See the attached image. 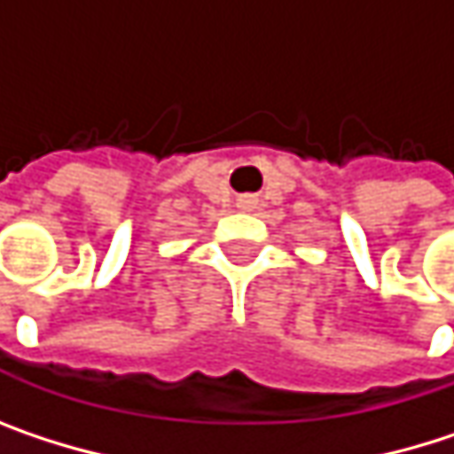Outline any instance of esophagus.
I'll return each mask as SVG.
<instances>
[{
    "label": "esophagus",
    "instance_id": "1",
    "mask_svg": "<svg viewBox=\"0 0 454 454\" xmlns=\"http://www.w3.org/2000/svg\"><path fill=\"white\" fill-rule=\"evenodd\" d=\"M239 207L241 210H252L254 207V200L252 197H239Z\"/></svg>",
    "mask_w": 454,
    "mask_h": 454
}]
</instances>
